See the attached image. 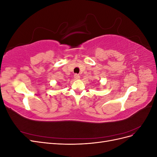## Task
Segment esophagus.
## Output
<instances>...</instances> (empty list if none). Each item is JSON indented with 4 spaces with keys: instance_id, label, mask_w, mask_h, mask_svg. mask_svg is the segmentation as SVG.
<instances>
[{
    "instance_id": "1",
    "label": "esophagus",
    "mask_w": 157,
    "mask_h": 157,
    "mask_svg": "<svg viewBox=\"0 0 157 157\" xmlns=\"http://www.w3.org/2000/svg\"><path fill=\"white\" fill-rule=\"evenodd\" d=\"M74 78L76 80H78L80 78V76L78 74H75L74 75Z\"/></svg>"
}]
</instances>
